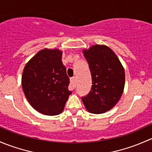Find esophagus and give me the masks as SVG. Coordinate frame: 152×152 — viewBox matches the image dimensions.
Masks as SVG:
<instances>
[{
	"label": "esophagus",
	"instance_id": "1",
	"mask_svg": "<svg viewBox=\"0 0 152 152\" xmlns=\"http://www.w3.org/2000/svg\"><path fill=\"white\" fill-rule=\"evenodd\" d=\"M70 88L71 90H73V89L76 87V79L75 77H71L70 79Z\"/></svg>",
	"mask_w": 152,
	"mask_h": 152
}]
</instances>
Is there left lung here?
Segmentation results:
<instances>
[{"label": "left lung", "mask_w": 152, "mask_h": 152, "mask_svg": "<svg viewBox=\"0 0 152 152\" xmlns=\"http://www.w3.org/2000/svg\"><path fill=\"white\" fill-rule=\"evenodd\" d=\"M82 52L89 64L93 84L82 102L88 112L102 114L113 109L123 94L124 68L117 55L107 45H92Z\"/></svg>", "instance_id": "obj_1"}]
</instances>
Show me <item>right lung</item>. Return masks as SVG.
<instances>
[{
	"instance_id": "add662e5",
	"label": "right lung",
	"mask_w": 152,
	"mask_h": 152,
	"mask_svg": "<svg viewBox=\"0 0 152 152\" xmlns=\"http://www.w3.org/2000/svg\"><path fill=\"white\" fill-rule=\"evenodd\" d=\"M62 56L58 48L42 49L26 64L23 71L21 84L28 103L45 115L60 114L72 93Z\"/></svg>"
}]
</instances>
